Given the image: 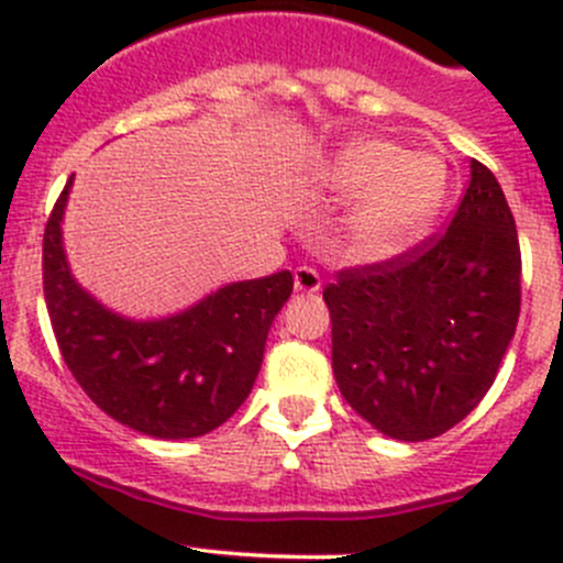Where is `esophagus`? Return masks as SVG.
<instances>
[{
	"instance_id": "obj_1",
	"label": "esophagus",
	"mask_w": 563,
	"mask_h": 563,
	"mask_svg": "<svg viewBox=\"0 0 563 563\" xmlns=\"http://www.w3.org/2000/svg\"><path fill=\"white\" fill-rule=\"evenodd\" d=\"M294 288L299 294H318L321 291V275L310 269V266H297L294 269Z\"/></svg>"
}]
</instances>
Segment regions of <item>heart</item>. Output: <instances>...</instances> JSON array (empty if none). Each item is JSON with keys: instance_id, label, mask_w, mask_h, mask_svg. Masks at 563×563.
I'll return each instance as SVG.
<instances>
[{"instance_id": "1", "label": "heart", "mask_w": 563, "mask_h": 563, "mask_svg": "<svg viewBox=\"0 0 563 563\" xmlns=\"http://www.w3.org/2000/svg\"><path fill=\"white\" fill-rule=\"evenodd\" d=\"M316 185L354 198L340 218V240L360 261H389L422 240L444 207L450 172L435 155H411L387 139H354L329 152Z\"/></svg>"}]
</instances>
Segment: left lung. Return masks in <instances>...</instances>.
Returning a JSON list of instances; mask_svg holds the SVG:
<instances>
[{"label":"left lung","instance_id":"1","mask_svg":"<svg viewBox=\"0 0 563 563\" xmlns=\"http://www.w3.org/2000/svg\"><path fill=\"white\" fill-rule=\"evenodd\" d=\"M340 395L378 433L428 441L496 382L520 316V245L496 176L471 161L446 234L323 288Z\"/></svg>","mask_w":563,"mask_h":563}]
</instances>
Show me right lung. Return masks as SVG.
<instances>
[{
	"label": "right lung",
	"instance_id": "1",
	"mask_svg": "<svg viewBox=\"0 0 563 563\" xmlns=\"http://www.w3.org/2000/svg\"><path fill=\"white\" fill-rule=\"evenodd\" d=\"M67 179L43 240L51 327L81 389L117 422L163 441L220 428L245 402L266 334L294 291L291 272L225 283L190 308L161 318L111 310L76 280L62 240Z\"/></svg>",
	"mask_w": 563,
	"mask_h": 563
}]
</instances>
